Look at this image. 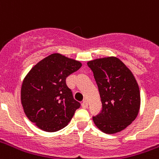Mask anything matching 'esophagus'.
<instances>
[{"label":"esophagus","instance_id":"esophagus-1","mask_svg":"<svg viewBox=\"0 0 159 159\" xmlns=\"http://www.w3.org/2000/svg\"><path fill=\"white\" fill-rule=\"evenodd\" d=\"M88 106H89L88 101H87V100H83V102H82V107H83V108H87Z\"/></svg>","mask_w":159,"mask_h":159}]
</instances>
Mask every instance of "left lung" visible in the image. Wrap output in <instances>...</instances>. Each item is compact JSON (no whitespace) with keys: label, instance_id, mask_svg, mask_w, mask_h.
<instances>
[{"label":"left lung","instance_id":"1","mask_svg":"<svg viewBox=\"0 0 159 159\" xmlns=\"http://www.w3.org/2000/svg\"><path fill=\"white\" fill-rule=\"evenodd\" d=\"M93 71L102 110L93 117L94 124L106 134L120 132L135 119L140 110L139 86L130 70L116 57L88 62Z\"/></svg>","mask_w":159,"mask_h":159}]
</instances>
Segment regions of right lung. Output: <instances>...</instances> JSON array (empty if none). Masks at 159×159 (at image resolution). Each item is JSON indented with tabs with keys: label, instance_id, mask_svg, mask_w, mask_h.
<instances>
[{
	"label": "right lung",
	"instance_id": "right-lung-1",
	"mask_svg": "<svg viewBox=\"0 0 159 159\" xmlns=\"http://www.w3.org/2000/svg\"><path fill=\"white\" fill-rule=\"evenodd\" d=\"M82 64L59 53H52L30 70L21 88L25 113L36 126L55 132L70 123L81 104L73 98L66 77Z\"/></svg>",
	"mask_w": 159,
	"mask_h": 159
}]
</instances>
